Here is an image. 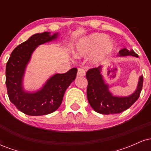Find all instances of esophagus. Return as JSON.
Here are the masks:
<instances>
[{
  "mask_svg": "<svg viewBox=\"0 0 151 151\" xmlns=\"http://www.w3.org/2000/svg\"><path fill=\"white\" fill-rule=\"evenodd\" d=\"M85 75V71L81 68H79L77 71V76L78 77H84Z\"/></svg>",
  "mask_w": 151,
  "mask_h": 151,
  "instance_id": "34e87169",
  "label": "esophagus"
}]
</instances>
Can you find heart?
Listing matches in <instances>:
<instances>
[{
  "mask_svg": "<svg viewBox=\"0 0 151 151\" xmlns=\"http://www.w3.org/2000/svg\"><path fill=\"white\" fill-rule=\"evenodd\" d=\"M115 49V42L106 35L93 32L78 40L74 46V55L77 58L90 56V65L98 66L110 57Z\"/></svg>",
  "mask_w": 151,
  "mask_h": 151,
  "instance_id": "b5f03b06",
  "label": "heart"
}]
</instances>
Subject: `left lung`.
I'll list each match as a JSON object with an SVG mask.
<instances>
[{"mask_svg": "<svg viewBox=\"0 0 151 151\" xmlns=\"http://www.w3.org/2000/svg\"><path fill=\"white\" fill-rule=\"evenodd\" d=\"M119 57L133 56L138 58L133 50H121ZM88 81L87 95L90 106L96 112L102 114H119L132 106L139 98L143 87V76L138 78L136 89L129 96H116L110 91V84L106 81L102 72V66L88 70L86 74Z\"/></svg>", "mask_w": 151, "mask_h": 151, "instance_id": "obj_1", "label": "left lung"}]
</instances>
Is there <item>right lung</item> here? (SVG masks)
I'll use <instances>...</instances> for the list:
<instances>
[{"label":"right lung","instance_id":"right-lung-1","mask_svg":"<svg viewBox=\"0 0 151 151\" xmlns=\"http://www.w3.org/2000/svg\"><path fill=\"white\" fill-rule=\"evenodd\" d=\"M60 32L36 33L12 52L6 65V84L10 101L22 113L42 116L52 113L61 105L64 94L77 76V68L52 75L40 88L29 91L24 86L26 69L38 46L58 40Z\"/></svg>","mask_w":151,"mask_h":151}]
</instances>
